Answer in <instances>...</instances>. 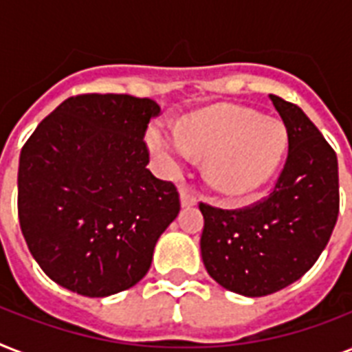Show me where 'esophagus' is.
Here are the masks:
<instances>
[{
    "label": "esophagus",
    "mask_w": 352,
    "mask_h": 352,
    "mask_svg": "<svg viewBox=\"0 0 352 352\" xmlns=\"http://www.w3.org/2000/svg\"><path fill=\"white\" fill-rule=\"evenodd\" d=\"M197 193L193 192L192 188L182 186L181 188V204L182 206H195L197 204Z\"/></svg>",
    "instance_id": "esophagus-1"
}]
</instances>
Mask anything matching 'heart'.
Returning <instances> with one entry per match:
<instances>
[{
	"label": "heart",
	"mask_w": 352,
	"mask_h": 352,
	"mask_svg": "<svg viewBox=\"0 0 352 352\" xmlns=\"http://www.w3.org/2000/svg\"><path fill=\"white\" fill-rule=\"evenodd\" d=\"M149 146L168 171L181 170L193 153L206 155L212 184L230 195H243L274 175L287 146V131L276 118L246 107L215 106L184 118L177 127L153 126Z\"/></svg>",
	"instance_id": "b5f03b06"
}]
</instances>
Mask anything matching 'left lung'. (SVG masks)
Masks as SVG:
<instances>
[{
  "label": "left lung",
  "mask_w": 352,
  "mask_h": 352,
  "mask_svg": "<svg viewBox=\"0 0 352 352\" xmlns=\"http://www.w3.org/2000/svg\"><path fill=\"white\" fill-rule=\"evenodd\" d=\"M289 137V155L261 201L237 210L201 203L203 263L235 294L259 298L289 287L327 246L340 210L338 159L296 104L270 95Z\"/></svg>",
  "instance_id": "8db88e82"
}]
</instances>
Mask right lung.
Returning <instances> with one entry per match:
<instances>
[{"label": "right lung", "mask_w": 352, "mask_h": 352, "mask_svg": "<svg viewBox=\"0 0 352 352\" xmlns=\"http://www.w3.org/2000/svg\"><path fill=\"white\" fill-rule=\"evenodd\" d=\"M155 100L78 95L40 122L19 155L18 215L30 254L63 289L104 298L137 285L181 210L144 135Z\"/></svg>", "instance_id": "1"}]
</instances>
